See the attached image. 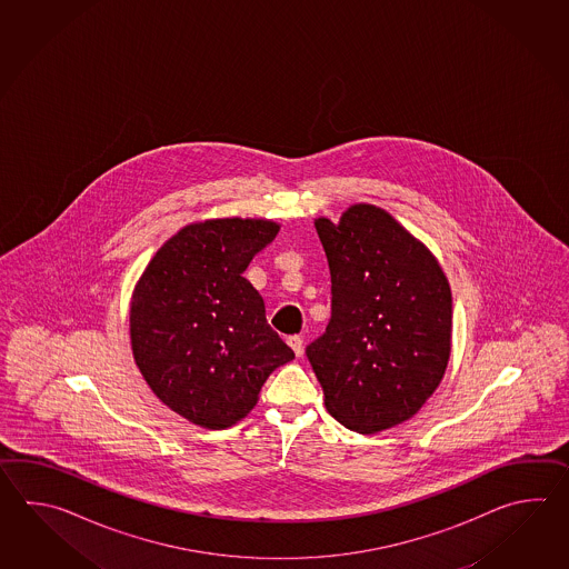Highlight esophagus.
Masks as SVG:
<instances>
[{
    "mask_svg": "<svg viewBox=\"0 0 569 569\" xmlns=\"http://www.w3.org/2000/svg\"><path fill=\"white\" fill-rule=\"evenodd\" d=\"M287 343H289L290 350L295 351V353H297V356H301V353H302L301 336H290V338H287Z\"/></svg>",
    "mask_w": 569,
    "mask_h": 569,
    "instance_id": "1",
    "label": "esophagus"
}]
</instances>
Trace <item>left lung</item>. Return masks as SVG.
I'll return each instance as SVG.
<instances>
[{
    "label": "left lung",
    "instance_id": "left-lung-1",
    "mask_svg": "<svg viewBox=\"0 0 569 569\" xmlns=\"http://www.w3.org/2000/svg\"><path fill=\"white\" fill-rule=\"evenodd\" d=\"M331 272V319L307 358L326 409L356 433L409 421L443 380L451 289L433 252L382 207L315 219Z\"/></svg>",
    "mask_w": 569,
    "mask_h": 569
}]
</instances>
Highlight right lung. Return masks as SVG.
Segmentation results:
<instances>
[{
  "mask_svg": "<svg viewBox=\"0 0 569 569\" xmlns=\"http://www.w3.org/2000/svg\"><path fill=\"white\" fill-rule=\"evenodd\" d=\"M280 226L270 219L189 223L158 248L130 301L133 360L170 411L206 429H228L295 353L267 323L243 270Z\"/></svg>",
  "mask_w": 569,
  "mask_h": 569,
  "instance_id": "right-lung-1",
  "label": "right lung"
}]
</instances>
